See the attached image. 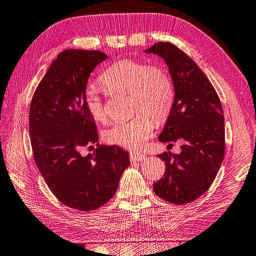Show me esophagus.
Masks as SVG:
<instances>
[{
    "label": "esophagus",
    "instance_id": "esophagus-1",
    "mask_svg": "<svg viewBox=\"0 0 256 256\" xmlns=\"http://www.w3.org/2000/svg\"><path fill=\"white\" fill-rule=\"evenodd\" d=\"M130 159L132 161H144L146 159V156L140 152H131L130 154Z\"/></svg>",
    "mask_w": 256,
    "mask_h": 256
}]
</instances>
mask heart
<instances>
[{
	"label": "heart",
	"instance_id": "b5f03b06",
	"mask_svg": "<svg viewBox=\"0 0 256 256\" xmlns=\"http://www.w3.org/2000/svg\"><path fill=\"white\" fill-rule=\"evenodd\" d=\"M99 83L110 95L129 94L131 111L138 112L130 120L116 122L106 129L102 136L106 143L127 150L141 148L154 131L151 118L164 122L172 110L173 81L161 67L141 60H122L106 69L99 76ZM84 106L95 122L102 124L106 120V106L97 90H85Z\"/></svg>",
	"mask_w": 256,
	"mask_h": 256
}]
</instances>
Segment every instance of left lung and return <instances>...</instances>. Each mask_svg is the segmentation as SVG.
Masks as SVG:
<instances>
[{"label": "left lung", "instance_id": "left-lung-1", "mask_svg": "<svg viewBox=\"0 0 256 256\" xmlns=\"http://www.w3.org/2000/svg\"><path fill=\"white\" fill-rule=\"evenodd\" d=\"M144 52L164 60L174 84L172 110L158 140L182 142L180 154L164 152V177L154 182L156 194L177 205L196 200L210 188L224 158L226 131L220 99L205 74L171 42H160Z\"/></svg>", "mask_w": 256, "mask_h": 256}]
</instances>
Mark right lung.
Wrapping results in <instances>:
<instances>
[{
    "label": "right lung",
    "mask_w": 256,
    "mask_h": 256,
    "mask_svg": "<svg viewBox=\"0 0 256 256\" xmlns=\"http://www.w3.org/2000/svg\"><path fill=\"white\" fill-rule=\"evenodd\" d=\"M106 58L97 50L60 52L38 84L30 108L38 170L60 202L82 212L109 202L130 164L128 152L97 143L96 122L84 106L90 74ZM92 144L98 146L94 152L82 156V147Z\"/></svg>",
    "instance_id": "right-lung-1"
}]
</instances>
